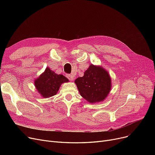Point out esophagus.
Wrapping results in <instances>:
<instances>
[{"instance_id":"34e87169","label":"esophagus","mask_w":155,"mask_h":155,"mask_svg":"<svg viewBox=\"0 0 155 155\" xmlns=\"http://www.w3.org/2000/svg\"><path fill=\"white\" fill-rule=\"evenodd\" d=\"M67 78H68V80H70V81H73V76L72 75H70V74L67 75Z\"/></svg>"}]
</instances>
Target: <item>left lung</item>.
Returning a JSON list of instances; mask_svg holds the SVG:
<instances>
[{
    "label": "left lung",
    "mask_w": 155,
    "mask_h": 155,
    "mask_svg": "<svg viewBox=\"0 0 155 155\" xmlns=\"http://www.w3.org/2000/svg\"><path fill=\"white\" fill-rule=\"evenodd\" d=\"M80 95L91 104L104 101L111 90V78L102 67L91 64L82 77L75 80Z\"/></svg>",
    "instance_id": "left-lung-1"
}]
</instances>
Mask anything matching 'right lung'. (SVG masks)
<instances>
[{"instance_id":"add662e5","label":"right lung","mask_w":155,"mask_h":155,"mask_svg":"<svg viewBox=\"0 0 155 155\" xmlns=\"http://www.w3.org/2000/svg\"><path fill=\"white\" fill-rule=\"evenodd\" d=\"M68 82L67 77L56 74L48 67L45 71L35 80V86L43 98H49L57 94L62 84Z\"/></svg>"}]
</instances>
